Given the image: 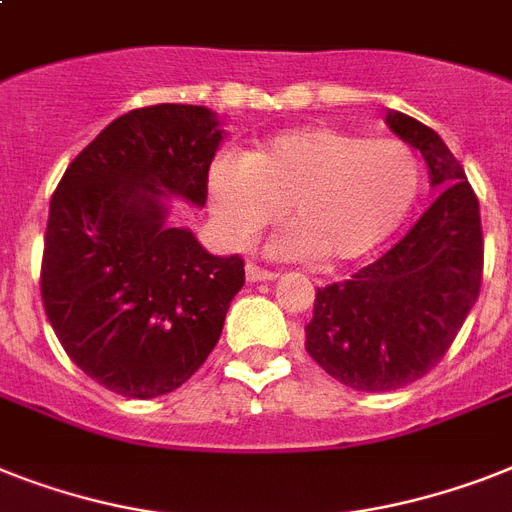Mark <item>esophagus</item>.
<instances>
[{"instance_id":"esophagus-1","label":"esophagus","mask_w":512,"mask_h":512,"mask_svg":"<svg viewBox=\"0 0 512 512\" xmlns=\"http://www.w3.org/2000/svg\"><path fill=\"white\" fill-rule=\"evenodd\" d=\"M244 276H247L249 284H260V281H273V278H276V273H270V270H263V268H257V265L249 263L247 268H244Z\"/></svg>"}]
</instances>
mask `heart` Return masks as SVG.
<instances>
[{
    "mask_svg": "<svg viewBox=\"0 0 512 512\" xmlns=\"http://www.w3.org/2000/svg\"><path fill=\"white\" fill-rule=\"evenodd\" d=\"M418 191L421 165L407 144L334 126L289 128L244 157H215L207 170L210 210L228 244L247 247L284 210L292 226L270 252L323 265L352 263L386 242Z\"/></svg>",
    "mask_w": 512,
    "mask_h": 512,
    "instance_id": "b5f03b06",
    "label": "heart"
}]
</instances>
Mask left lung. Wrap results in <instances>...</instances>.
<instances>
[{"instance_id": "8db88e82", "label": "left lung", "mask_w": 512, "mask_h": 512, "mask_svg": "<svg viewBox=\"0 0 512 512\" xmlns=\"http://www.w3.org/2000/svg\"><path fill=\"white\" fill-rule=\"evenodd\" d=\"M386 126L418 149L439 197L376 263L315 292L305 350L357 392H392L429 373L479 297V199L442 136L405 112Z\"/></svg>"}]
</instances>
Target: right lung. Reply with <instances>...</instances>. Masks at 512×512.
<instances>
[{"label": "right lung", "mask_w": 512, "mask_h": 512, "mask_svg": "<svg viewBox=\"0 0 512 512\" xmlns=\"http://www.w3.org/2000/svg\"><path fill=\"white\" fill-rule=\"evenodd\" d=\"M223 139L207 107L131 110L70 162L49 202L44 310L70 360L110 392L152 400L178 389L244 286L242 257L213 255L168 223L173 199L205 207Z\"/></svg>", "instance_id": "obj_1"}]
</instances>
